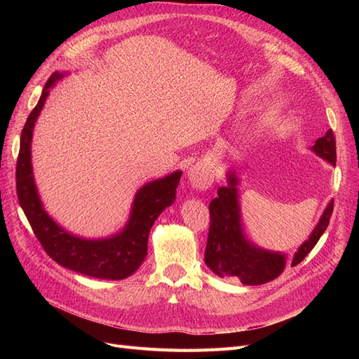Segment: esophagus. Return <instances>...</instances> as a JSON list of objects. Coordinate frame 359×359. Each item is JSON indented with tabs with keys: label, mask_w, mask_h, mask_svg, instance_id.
<instances>
[{
	"label": "esophagus",
	"mask_w": 359,
	"mask_h": 359,
	"mask_svg": "<svg viewBox=\"0 0 359 359\" xmlns=\"http://www.w3.org/2000/svg\"><path fill=\"white\" fill-rule=\"evenodd\" d=\"M187 178H189L190 186L199 190L210 189L214 181L212 170L208 165H205V163H198V165L191 166L187 170Z\"/></svg>",
	"instance_id": "esophagus-1"
}]
</instances>
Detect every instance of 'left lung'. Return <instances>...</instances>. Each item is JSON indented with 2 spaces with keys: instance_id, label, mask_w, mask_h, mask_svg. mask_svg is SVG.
Wrapping results in <instances>:
<instances>
[{
  "instance_id": "left-lung-1",
  "label": "left lung",
  "mask_w": 359,
  "mask_h": 359,
  "mask_svg": "<svg viewBox=\"0 0 359 359\" xmlns=\"http://www.w3.org/2000/svg\"><path fill=\"white\" fill-rule=\"evenodd\" d=\"M310 149L335 166V137L331 128ZM238 186L240 178L232 169L227 172V186L217 190V198L210 202L211 222L205 248V264L220 278H240L241 283L247 286L264 285L283 273L287 259L285 253L259 247L245 236ZM332 208L334 201L327 205L309 240L299 245L298 252L292 257V266H297L318 244L330 224Z\"/></svg>"
}]
</instances>
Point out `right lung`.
<instances>
[{
  "mask_svg": "<svg viewBox=\"0 0 359 359\" xmlns=\"http://www.w3.org/2000/svg\"><path fill=\"white\" fill-rule=\"evenodd\" d=\"M67 73L55 72L41 91L37 106L29 114L20 135L16 165V190L20 206L45 252L64 268L100 280H123L142 265L148 252V235L157 217L175 202L182 172L147 182L133 199L132 211L121 231L106 238L73 235L46 212L34 181L31 163L32 130L45 106L50 88Z\"/></svg>",
  "mask_w": 359,
  "mask_h": 359,
  "instance_id": "right-lung-1",
  "label": "right lung"
}]
</instances>
